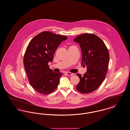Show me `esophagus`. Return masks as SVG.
Listing matches in <instances>:
<instances>
[{
  "label": "esophagus",
  "mask_w": 130,
  "mask_h": 130,
  "mask_svg": "<svg viewBox=\"0 0 130 130\" xmlns=\"http://www.w3.org/2000/svg\"><path fill=\"white\" fill-rule=\"evenodd\" d=\"M66 74L68 75H72L74 74L71 73H70V72H66Z\"/></svg>",
  "instance_id": "esophagus-1"
}]
</instances>
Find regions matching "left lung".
Instances as JSON below:
<instances>
[{
  "mask_svg": "<svg viewBox=\"0 0 130 130\" xmlns=\"http://www.w3.org/2000/svg\"><path fill=\"white\" fill-rule=\"evenodd\" d=\"M74 41L79 44L82 52L81 65L87 68L83 76L77 74L80 81L76 86L80 93H88L96 90L105 79L109 62V53L99 37L90 34L77 36Z\"/></svg>",
  "mask_w": 130,
  "mask_h": 130,
  "instance_id": "left-lung-1",
  "label": "left lung"
}]
</instances>
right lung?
Returning <instances> with one entry per match:
<instances>
[{
    "mask_svg": "<svg viewBox=\"0 0 130 130\" xmlns=\"http://www.w3.org/2000/svg\"><path fill=\"white\" fill-rule=\"evenodd\" d=\"M67 37L48 31L34 37L25 52L23 63L29 82L37 92L43 94L52 93L57 87L62 73L49 68L58 46Z\"/></svg>",
    "mask_w": 130,
    "mask_h": 130,
    "instance_id": "add662e5",
    "label": "right lung"
}]
</instances>
